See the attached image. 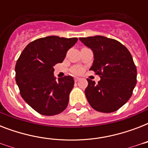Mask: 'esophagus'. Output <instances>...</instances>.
<instances>
[{
    "instance_id": "esophagus-1",
    "label": "esophagus",
    "mask_w": 148,
    "mask_h": 148,
    "mask_svg": "<svg viewBox=\"0 0 148 148\" xmlns=\"http://www.w3.org/2000/svg\"><path fill=\"white\" fill-rule=\"evenodd\" d=\"M79 80H80V78H79V77H75V78H74V81H75V82H77V81H79Z\"/></svg>"
}]
</instances>
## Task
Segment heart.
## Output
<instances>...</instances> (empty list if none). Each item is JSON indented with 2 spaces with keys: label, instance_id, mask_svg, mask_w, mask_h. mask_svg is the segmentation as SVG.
<instances>
[{
  "label": "heart",
  "instance_id": "heart-1",
  "mask_svg": "<svg viewBox=\"0 0 148 148\" xmlns=\"http://www.w3.org/2000/svg\"><path fill=\"white\" fill-rule=\"evenodd\" d=\"M81 70L80 68H77V69L74 70V73H76V74H79V73H81Z\"/></svg>",
  "mask_w": 148,
  "mask_h": 148
}]
</instances>
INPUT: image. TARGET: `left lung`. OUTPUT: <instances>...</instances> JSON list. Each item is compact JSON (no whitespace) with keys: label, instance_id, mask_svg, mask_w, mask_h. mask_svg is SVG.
<instances>
[{"label":"left lung","instance_id":"obj_1","mask_svg":"<svg viewBox=\"0 0 148 148\" xmlns=\"http://www.w3.org/2000/svg\"><path fill=\"white\" fill-rule=\"evenodd\" d=\"M79 39L94 52L90 70L101 77L97 84L87 79L88 102L100 112L116 111L127 102L137 83V68L131 53L121 43L103 36Z\"/></svg>","mask_w":148,"mask_h":148}]
</instances>
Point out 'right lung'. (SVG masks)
Wrapping results in <instances>:
<instances>
[{"mask_svg": "<svg viewBox=\"0 0 148 148\" xmlns=\"http://www.w3.org/2000/svg\"><path fill=\"white\" fill-rule=\"evenodd\" d=\"M77 38L49 36L34 40L22 51L15 66V80L22 98L42 115L52 116L66 109L74 81L71 76L56 80L53 66L63 62Z\"/></svg>", "mask_w": 148, "mask_h": 148, "instance_id": "right-lung-1", "label": "right lung"}]
</instances>
